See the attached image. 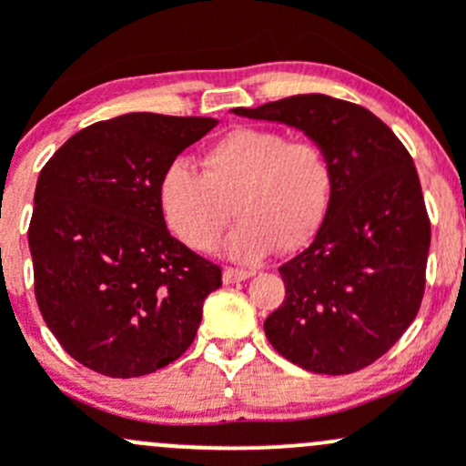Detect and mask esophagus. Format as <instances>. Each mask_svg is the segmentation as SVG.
I'll list each match as a JSON object with an SVG mask.
<instances>
[{"label": "esophagus", "instance_id": "34e87169", "mask_svg": "<svg viewBox=\"0 0 466 466\" xmlns=\"http://www.w3.org/2000/svg\"><path fill=\"white\" fill-rule=\"evenodd\" d=\"M248 277H252V272L243 270V268H225V270H223L225 284H237V281H246Z\"/></svg>", "mask_w": 466, "mask_h": 466}]
</instances>
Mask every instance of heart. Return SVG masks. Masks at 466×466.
I'll return each mask as SVG.
<instances>
[{"label":"heart","mask_w":466,"mask_h":466,"mask_svg":"<svg viewBox=\"0 0 466 466\" xmlns=\"http://www.w3.org/2000/svg\"><path fill=\"white\" fill-rule=\"evenodd\" d=\"M333 191V164L313 139L279 130L237 128L205 150L200 173L182 159L159 177L157 200L168 229L196 252H211L229 223V257L259 261L279 243L298 250L320 229Z\"/></svg>","instance_id":"heart-1"}]
</instances>
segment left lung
Returning a JSON list of instances; mask_svg holds the SVG:
<instances>
[{
	"instance_id": "obj_1",
	"label": "left lung",
	"mask_w": 466,
	"mask_h": 466,
	"mask_svg": "<svg viewBox=\"0 0 466 466\" xmlns=\"http://www.w3.org/2000/svg\"><path fill=\"white\" fill-rule=\"evenodd\" d=\"M234 115L295 126L333 164L316 238L279 268L286 298L263 322L268 340L309 372L368 368L410 327L426 289L431 220L410 153L377 115L327 94Z\"/></svg>"
}]
</instances>
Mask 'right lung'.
<instances>
[{
  "mask_svg": "<svg viewBox=\"0 0 466 466\" xmlns=\"http://www.w3.org/2000/svg\"><path fill=\"white\" fill-rule=\"evenodd\" d=\"M209 116L96 121L42 167L29 248L35 299L63 350L103 377L153 374L194 342L223 270L171 237L157 200L168 164Z\"/></svg>",
  "mask_w": 466,
  "mask_h": 466,
  "instance_id": "1",
  "label": "right lung"
}]
</instances>
